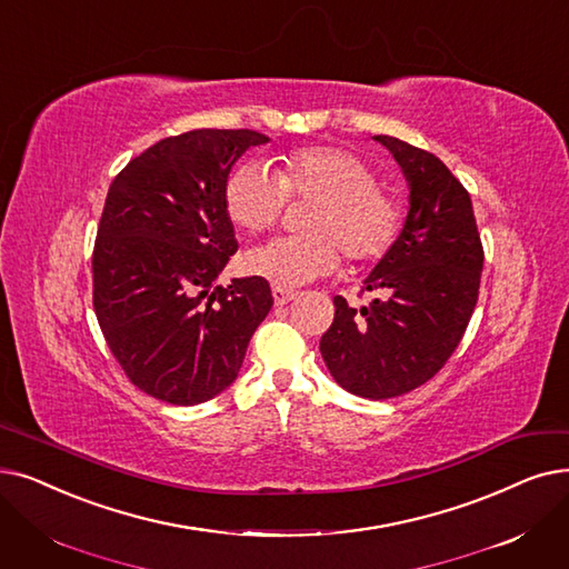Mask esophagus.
Returning <instances> with one entry per match:
<instances>
[{
  "instance_id": "34e87169",
  "label": "esophagus",
  "mask_w": 569,
  "mask_h": 569,
  "mask_svg": "<svg viewBox=\"0 0 569 569\" xmlns=\"http://www.w3.org/2000/svg\"><path fill=\"white\" fill-rule=\"evenodd\" d=\"M271 295H274V302L277 305H288L295 298H298V290L286 288V286H271Z\"/></svg>"
}]
</instances>
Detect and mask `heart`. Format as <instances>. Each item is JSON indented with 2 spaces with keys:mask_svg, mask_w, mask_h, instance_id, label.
Listing matches in <instances>:
<instances>
[{
  "mask_svg": "<svg viewBox=\"0 0 569 569\" xmlns=\"http://www.w3.org/2000/svg\"><path fill=\"white\" fill-rule=\"evenodd\" d=\"M223 197L230 220L246 232L274 228L288 200H311L300 218L302 234L267 241L243 256L249 274L283 286L332 274L341 253L353 262L381 256L402 218L377 171L335 146L295 148L277 158L274 171L258 162L239 164Z\"/></svg>",
  "mask_w": 569,
  "mask_h": 569,
  "instance_id": "b5f03b06",
  "label": "heart"
}]
</instances>
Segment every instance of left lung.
<instances>
[{
	"label": "left lung",
	"mask_w": 569,
	"mask_h": 569,
	"mask_svg": "<svg viewBox=\"0 0 569 569\" xmlns=\"http://www.w3.org/2000/svg\"><path fill=\"white\" fill-rule=\"evenodd\" d=\"M375 141L405 171L409 213L365 279L386 300L353 309L337 295L320 356L343 390L388 400L430 381L458 349L479 300L483 246L469 192L447 164L402 139Z\"/></svg>",
	"instance_id": "left-lung-1"
}]
</instances>
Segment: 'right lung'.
Instances as JSON below:
<instances>
[{
	"label": "right lung",
	"mask_w": 569,
	"mask_h": 569,
	"mask_svg": "<svg viewBox=\"0 0 569 569\" xmlns=\"http://www.w3.org/2000/svg\"><path fill=\"white\" fill-rule=\"evenodd\" d=\"M269 137L192 130L132 158L113 179L92 251V307L126 377L192 407L223 392L274 298L262 277L216 286L237 253L226 211L232 164Z\"/></svg>",
	"instance_id": "1"
}]
</instances>
